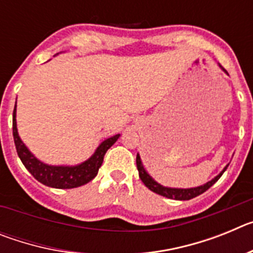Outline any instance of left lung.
Masks as SVG:
<instances>
[{"mask_svg":"<svg viewBox=\"0 0 253 253\" xmlns=\"http://www.w3.org/2000/svg\"><path fill=\"white\" fill-rule=\"evenodd\" d=\"M219 66H220V64H219ZM220 68H222L223 71L225 72V69L223 68L222 66H220ZM227 167H225V169H223V171L220 172L218 176H216V177H214L213 180L209 181V182H207V184L202 185V186L191 187V189H173V187H165V186H162V185L158 184V182H156V181H154L153 178L148 175V172L144 169V167H143V165H142V161H140L139 154H137V169H138V172H139V177H140V180H142L143 184L146 185V186L148 187L151 191H153V193L158 194V195L165 196V198L175 199V200H190V199L202 195L203 193H205V191H207L209 187L213 186L216 181L220 178V176H222L223 172L227 169Z\"/></svg>","mask_w":253,"mask_h":253,"instance_id":"1","label":"left lung"}]
</instances>
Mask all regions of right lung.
Wrapping results in <instances>:
<instances>
[{
  "instance_id": "right-lung-1",
  "label": "right lung",
  "mask_w": 253,
  "mask_h": 253,
  "mask_svg": "<svg viewBox=\"0 0 253 253\" xmlns=\"http://www.w3.org/2000/svg\"><path fill=\"white\" fill-rule=\"evenodd\" d=\"M12 134L16 152L22 165L39 182L49 187H54V189H73V187L82 186V185L90 182L97 175L106 151L120 137V134H116L114 137L107 138L97 147L95 153L81 165H77V166H49L38 160L20 139L16 126V105L13 109Z\"/></svg>"
}]
</instances>
